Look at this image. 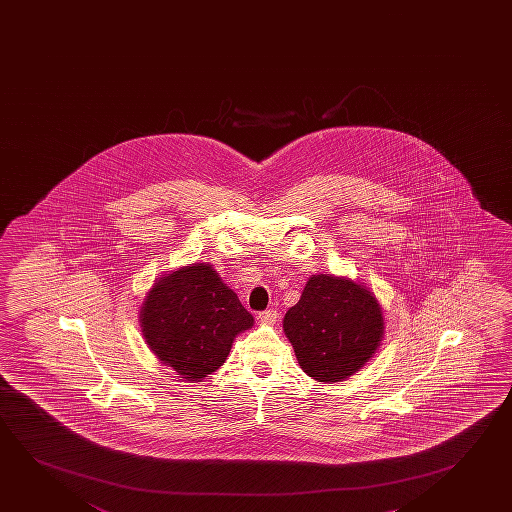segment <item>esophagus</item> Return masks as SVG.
I'll return each instance as SVG.
<instances>
[{
    "label": "esophagus",
    "instance_id": "1",
    "mask_svg": "<svg viewBox=\"0 0 512 512\" xmlns=\"http://www.w3.org/2000/svg\"><path fill=\"white\" fill-rule=\"evenodd\" d=\"M259 320L264 326H273L278 320V312L276 310H266V312L259 313Z\"/></svg>",
    "mask_w": 512,
    "mask_h": 512
}]
</instances>
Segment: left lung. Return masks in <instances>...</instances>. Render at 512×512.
I'll list each match as a JSON object with an SVG mask.
<instances>
[{"label": "left lung", "instance_id": "8db88e82", "mask_svg": "<svg viewBox=\"0 0 512 512\" xmlns=\"http://www.w3.org/2000/svg\"><path fill=\"white\" fill-rule=\"evenodd\" d=\"M384 313L364 283L347 276L312 275L301 299L283 317L297 363L324 384L343 382L375 356Z\"/></svg>", "mask_w": 512, "mask_h": 512}]
</instances>
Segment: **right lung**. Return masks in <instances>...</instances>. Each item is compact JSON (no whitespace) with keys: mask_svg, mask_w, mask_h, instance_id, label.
I'll return each instance as SVG.
<instances>
[{"mask_svg":"<svg viewBox=\"0 0 512 512\" xmlns=\"http://www.w3.org/2000/svg\"><path fill=\"white\" fill-rule=\"evenodd\" d=\"M139 319L156 359L186 382H202L218 370L237 334L253 326L252 313L206 262L158 278L142 301Z\"/></svg>","mask_w":512,"mask_h":512,"instance_id":"obj_1","label":"right lung"}]
</instances>
